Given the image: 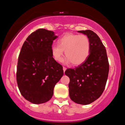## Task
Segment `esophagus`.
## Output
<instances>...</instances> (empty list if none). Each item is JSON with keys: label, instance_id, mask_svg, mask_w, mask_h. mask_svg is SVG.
Wrapping results in <instances>:
<instances>
[{"label": "esophagus", "instance_id": "esophagus-1", "mask_svg": "<svg viewBox=\"0 0 125 125\" xmlns=\"http://www.w3.org/2000/svg\"><path fill=\"white\" fill-rule=\"evenodd\" d=\"M62 69H63V71H64V73L66 70V68H65V67H63V68H62Z\"/></svg>", "mask_w": 125, "mask_h": 125}]
</instances>
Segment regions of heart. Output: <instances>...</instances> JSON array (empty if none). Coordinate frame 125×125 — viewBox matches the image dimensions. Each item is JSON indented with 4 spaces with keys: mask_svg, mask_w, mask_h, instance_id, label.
I'll list each match as a JSON object with an SVG mask.
<instances>
[{
    "mask_svg": "<svg viewBox=\"0 0 125 125\" xmlns=\"http://www.w3.org/2000/svg\"><path fill=\"white\" fill-rule=\"evenodd\" d=\"M57 45L51 47V54L57 62H61L63 59L64 51L67 58L66 63L78 66L86 60L90 52V41L86 35L68 33L57 41Z\"/></svg>",
    "mask_w": 125,
    "mask_h": 125,
    "instance_id": "heart-1",
    "label": "heart"
}]
</instances>
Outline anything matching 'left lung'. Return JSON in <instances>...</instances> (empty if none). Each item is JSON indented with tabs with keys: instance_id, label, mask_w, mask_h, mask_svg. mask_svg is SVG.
<instances>
[{
	"instance_id": "obj_1",
	"label": "left lung",
	"mask_w": 125,
	"mask_h": 125,
	"mask_svg": "<svg viewBox=\"0 0 125 125\" xmlns=\"http://www.w3.org/2000/svg\"><path fill=\"white\" fill-rule=\"evenodd\" d=\"M90 41V52L86 60L74 69H68L65 74L70 79L69 93L76 103L86 105L100 98L109 73L106 50L100 37L91 30L79 31Z\"/></svg>"
}]
</instances>
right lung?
<instances>
[{"instance_id":"add662e5","label":"right lung","mask_w":125,"mask_h":125,"mask_svg":"<svg viewBox=\"0 0 125 125\" xmlns=\"http://www.w3.org/2000/svg\"><path fill=\"white\" fill-rule=\"evenodd\" d=\"M57 37L53 31L38 29L26 39L20 52L17 85L22 96L33 104L50 100L55 85L63 76L62 66L51 54L53 41Z\"/></svg>"}]
</instances>
